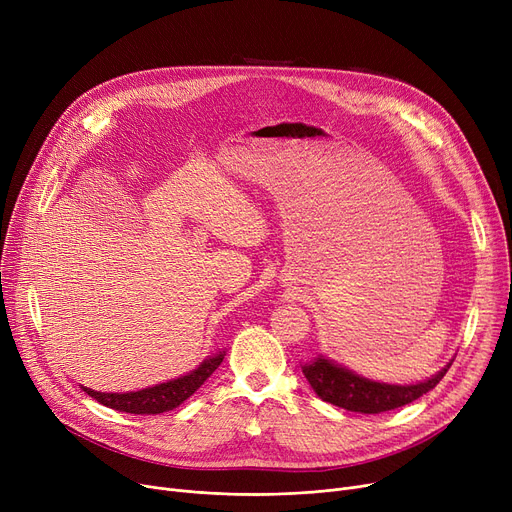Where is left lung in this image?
<instances>
[{
	"label": "left lung",
	"instance_id": "8db88e82",
	"mask_svg": "<svg viewBox=\"0 0 512 512\" xmlns=\"http://www.w3.org/2000/svg\"><path fill=\"white\" fill-rule=\"evenodd\" d=\"M454 359H450L438 373L432 378L415 384H388V382H375L363 375L355 373L340 363H336L330 357L317 355L309 363H303V373L307 382L311 384L313 392L321 398L336 405L340 409L353 411V413H365L375 415L392 411L398 407H405L409 402L417 400L419 396L434 390L440 380L450 369Z\"/></svg>",
	"mask_w": 512,
	"mask_h": 512
}]
</instances>
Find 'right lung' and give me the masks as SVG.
<instances>
[{"label":"right lung","mask_w":512,"mask_h":512,"mask_svg":"<svg viewBox=\"0 0 512 512\" xmlns=\"http://www.w3.org/2000/svg\"><path fill=\"white\" fill-rule=\"evenodd\" d=\"M224 355L226 351L215 353L203 359L199 367H195L193 371L180 375V378L161 382L137 392H97L87 386H80V388H83L91 398L101 402L103 407H110L114 411L132 413V415H159L180 407L188 396H193L203 386V382L209 378V375L220 367V363L224 361Z\"/></svg>","instance_id":"1"}]
</instances>
